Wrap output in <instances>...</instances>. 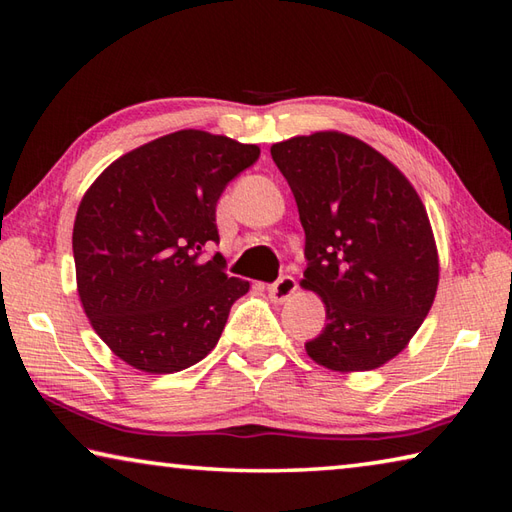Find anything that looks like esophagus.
I'll return each instance as SVG.
<instances>
[{"mask_svg": "<svg viewBox=\"0 0 512 512\" xmlns=\"http://www.w3.org/2000/svg\"><path fill=\"white\" fill-rule=\"evenodd\" d=\"M295 290H297V279L290 275H284V277H279L273 286H268V297L275 303H284L292 295H295Z\"/></svg>", "mask_w": 512, "mask_h": 512, "instance_id": "1", "label": "esophagus"}]
</instances>
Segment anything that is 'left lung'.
Instances as JSON below:
<instances>
[{
    "label": "left lung",
    "instance_id": "8db88e82",
    "mask_svg": "<svg viewBox=\"0 0 512 512\" xmlns=\"http://www.w3.org/2000/svg\"><path fill=\"white\" fill-rule=\"evenodd\" d=\"M306 231L301 288L325 303L306 343L332 372H369L405 350L436 299L440 264L427 209L402 171L341 132L270 147Z\"/></svg>",
    "mask_w": 512,
    "mask_h": 512
}]
</instances>
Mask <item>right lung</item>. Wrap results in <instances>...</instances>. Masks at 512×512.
Wrapping results in <instances>:
<instances>
[{
  "mask_svg": "<svg viewBox=\"0 0 512 512\" xmlns=\"http://www.w3.org/2000/svg\"><path fill=\"white\" fill-rule=\"evenodd\" d=\"M259 158L257 145L180 129L114 160L79 204L76 288L94 332L147 374H173L209 354L250 284L224 273L215 206Z\"/></svg>",
  "mask_w": 512,
  "mask_h": 512,
  "instance_id": "1",
  "label": "right lung"
}]
</instances>
